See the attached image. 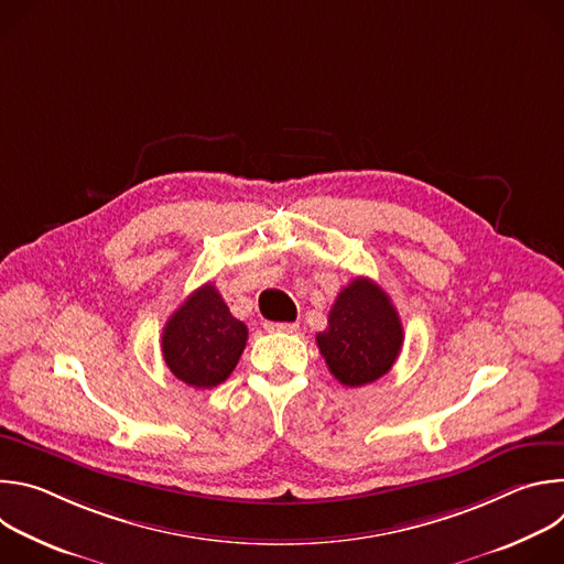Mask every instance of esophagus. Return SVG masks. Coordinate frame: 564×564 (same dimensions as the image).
Listing matches in <instances>:
<instances>
[{
	"label": "esophagus",
	"mask_w": 564,
	"mask_h": 564,
	"mask_svg": "<svg viewBox=\"0 0 564 564\" xmlns=\"http://www.w3.org/2000/svg\"><path fill=\"white\" fill-rule=\"evenodd\" d=\"M263 328L268 333H288V335H292V333L299 330V324H276V321H265Z\"/></svg>",
	"instance_id": "1"
}]
</instances>
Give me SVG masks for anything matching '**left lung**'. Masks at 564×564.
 <instances>
[{"label": "left lung", "mask_w": 564, "mask_h": 564, "mask_svg": "<svg viewBox=\"0 0 564 564\" xmlns=\"http://www.w3.org/2000/svg\"><path fill=\"white\" fill-rule=\"evenodd\" d=\"M404 328L390 296L370 279H352L337 296L316 346L337 381L359 388L383 377L399 357Z\"/></svg>", "instance_id": "left-lung-1"}]
</instances>
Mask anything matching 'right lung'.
<instances>
[{
	"label": "right lung",
	"mask_w": 564,
	"mask_h": 564,
	"mask_svg": "<svg viewBox=\"0 0 564 564\" xmlns=\"http://www.w3.org/2000/svg\"><path fill=\"white\" fill-rule=\"evenodd\" d=\"M248 326L231 316L214 283L194 290L163 330L167 368L194 388H214L236 368L246 350Z\"/></svg>",
	"instance_id": "1"
}]
</instances>
